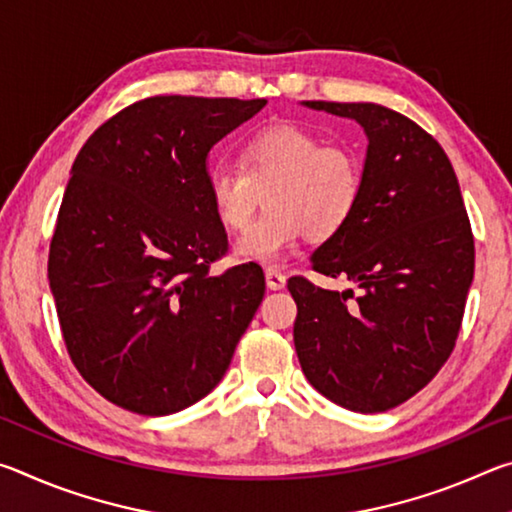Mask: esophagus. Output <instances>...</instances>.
Here are the masks:
<instances>
[{
    "label": "esophagus",
    "mask_w": 512,
    "mask_h": 512,
    "mask_svg": "<svg viewBox=\"0 0 512 512\" xmlns=\"http://www.w3.org/2000/svg\"><path fill=\"white\" fill-rule=\"evenodd\" d=\"M266 287L271 291H280L287 287V277L277 271V268H266Z\"/></svg>",
    "instance_id": "34e87169"
}]
</instances>
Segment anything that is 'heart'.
Here are the masks:
<instances>
[{"label": "heart", "mask_w": 512, "mask_h": 512, "mask_svg": "<svg viewBox=\"0 0 512 512\" xmlns=\"http://www.w3.org/2000/svg\"><path fill=\"white\" fill-rule=\"evenodd\" d=\"M239 167L210 171L207 196L225 228L246 230L266 194L268 212L235 244L244 262H280L307 235L334 239L361 203L357 155L291 121L250 133L239 146Z\"/></svg>", "instance_id": "1"}]
</instances>
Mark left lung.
I'll return each instance as SVG.
<instances>
[{
    "label": "left lung",
    "instance_id": "1",
    "mask_svg": "<svg viewBox=\"0 0 512 512\" xmlns=\"http://www.w3.org/2000/svg\"><path fill=\"white\" fill-rule=\"evenodd\" d=\"M354 119L368 137L361 203L311 268L348 277L327 291L291 277L293 343L309 384L357 413L395 409L454 350L474 277V239L452 162L409 117L379 103L302 101Z\"/></svg>",
    "mask_w": 512,
    "mask_h": 512
}]
</instances>
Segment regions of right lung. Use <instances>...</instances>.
Returning a JSON list of instances; mask_svg holds the SVG:
<instances>
[{
    "label": "right lung",
    "instance_id": "1",
    "mask_svg": "<svg viewBox=\"0 0 512 512\" xmlns=\"http://www.w3.org/2000/svg\"><path fill=\"white\" fill-rule=\"evenodd\" d=\"M266 99L151 97L117 112L69 171L49 287L69 357L112 404L169 415L212 391L264 298L207 196L212 146Z\"/></svg>",
    "mask_w": 512,
    "mask_h": 512
}]
</instances>
